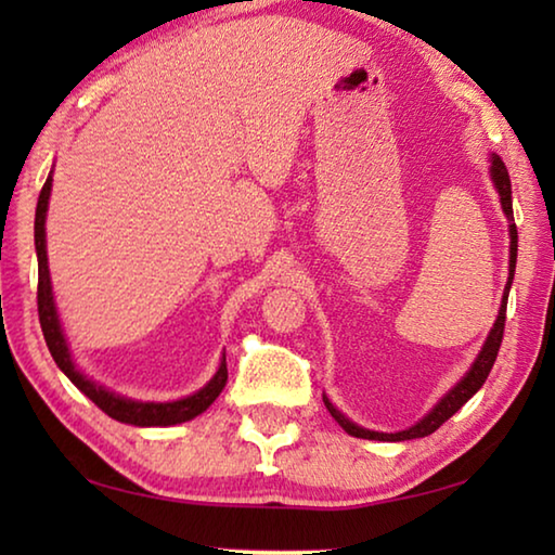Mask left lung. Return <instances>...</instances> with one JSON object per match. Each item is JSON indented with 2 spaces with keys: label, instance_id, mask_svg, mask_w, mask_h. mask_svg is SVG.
Returning <instances> with one entry per match:
<instances>
[{
  "label": "left lung",
  "instance_id": "obj_1",
  "mask_svg": "<svg viewBox=\"0 0 555 555\" xmlns=\"http://www.w3.org/2000/svg\"><path fill=\"white\" fill-rule=\"evenodd\" d=\"M490 178H492V183L496 188V193H500V203H502V210L506 215V220H509V276H506V286H504L500 313H496V321L492 325L490 335H487L482 350L477 352L475 362L469 364V370L465 372V377L460 379L453 389H448L443 397H440V401L436 403V406L426 413L424 418H418L416 424L409 426V428L397 430V434H382V430H370V428L357 426L354 421L347 418L343 411H337L335 403L323 393L325 409L331 411V416L345 428V434H350L354 438H367V440H387V443H399V440H413V438H426V436L434 434V430H438L440 426H443L446 421L453 416L457 409H463V403H467V399H473L475 393L480 391L485 379L490 377V370H492V364L496 360V352H500L502 335H504L506 298H509V288H512V281H514L516 242H519V234H516V224H514V210H512L509 171H506L504 162L496 154H490Z\"/></svg>",
  "mask_w": 555,
  "mask_h": 555
}]
</instances>
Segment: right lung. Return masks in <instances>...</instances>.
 I'll list each match as a JSON object with an SVG mask.
<instances>
[{"label":"right lung","mask_w":555,"mask_h":555,"mask_svg":"<svg viewBox=\"0 0 555 555\" xmlns=\"http://www.w3.org/2000/svg\"><path fill=\"white\" fill-rule=\"evenodd\" d=\"M51 188H53V171L49 173V178H46L39 195V205H36L34 242H36V257H39V321H41L46 345H49L51 357L55 360V364H59V370L75 384V387L86 393L90 401H95V406L105 411L109 418L119 421V424H129L139 428L176 426L201 416V413L208 411L210 403L220 397L224 384H228V362H224V354L220 360L218 372L212 374V379L205 384L203 389L191 393V397H183L176 401H139V399L121 397V393L102 387L100 382H92L88 374L75 364L68 337H65V331H63L59 308H55V300H53L49 255H46V212H49Z\"/></svg>","instance_id":"add662e5"}]
</instances>
